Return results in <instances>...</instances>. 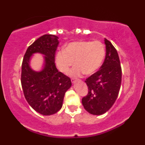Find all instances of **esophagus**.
Returning a JSON list of instances; mask_svg holds the SVG:
<instances>
[{"mask_svg":"<svg viewBox=\"0 0 145 145\" xmlns=\"http://www.w3.org/2000/svg\"><path fill=\"white\" fill-rule=\"evenodd\" d=\"M76 80H74V79H71V82H72L73 84H74V83H76Z\"/></svg>","mask_w":145,"mask_h":145,"instance_id":"34e87169","label":"esophagus"}]
</instances>
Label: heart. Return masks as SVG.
<instances>
[{
	"label": "heart",
	"instance_id": "heart-1",
	"mask_svg": "<svg viewBox=\"0 0 145 145\" xmlns=\"http://www.w3.org/2000/svg\"><path fill=\"white\" fill-rule=\"evenodd\" d=\"M105 47L99 41H80L69 43L65 50H61L56 56V63L61 72L67 74L71 66H76L70 71L73 77L95 73L102 65L105 57Z\"/></svg>",
	"mask_w": 145,
	"mask_h": 145
}]
</instances>
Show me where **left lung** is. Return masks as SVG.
I'll use <instances>...</instances> for the list:
<instances>
[{
    "label": "left lung",
    "mask_w": 145,
    "mask_h": 145,
    "mask_svg": "<svg viewBox=\"0 0 145 145\" xmlns=\"http://www.w3.org/2000/svg\"><path fill=\"white\" fill-rule=\"evenodd\" d=\"M106 57L100 69L86 78L87 95L82 98L84 109L90 114L101 115L115 102L121 84L122 71L119 55L110 41L105 39Z\"/></svg>",
    "instance_id": "left-lung-1"
}]
</instances>
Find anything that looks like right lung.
Instances as JSON below:
<instances>
[{
  "mask_svg": "<svg viewBox=\"0 0 145 145\" xmlns=\"http://www.w3.org/2000/svg\"><path fill=\"white\" fill-rule=\"evenodd\" d=\"M59 37L44 35L38 38L26 50L22 64L21 84L24 97L36 112L51 115L61 110L65 93L71 86L70 78L56 69V51ZM44 55L42 70L36 72L29 66L33 54Z\"/></svg>",
  "mask_w": 145,
  "mask_h": 145,
  "instance_id": "add662e5",
  "label": "right lung"
}]
</instances>
